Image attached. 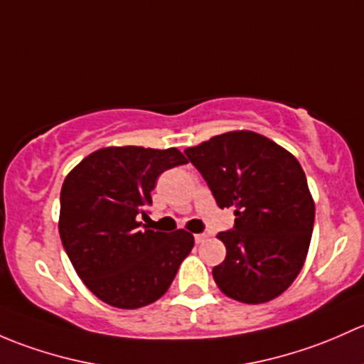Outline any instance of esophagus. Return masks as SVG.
<instances>
[{"label": "esophagus", "mask_w": 364, "mask_h": 364, "mask_svg": "<svg viewBox=\"0 0 364 364\" xmlns=\"http://www.w3.org/2000/svg\"><path fill=\"white\" fill-rule=\"evenodd\" d=\"M194 240H196V243H203V242H207V240H208V235L207 233H198V235H194Z\"/></svg>", "instance_id": "1"}]
</instances>
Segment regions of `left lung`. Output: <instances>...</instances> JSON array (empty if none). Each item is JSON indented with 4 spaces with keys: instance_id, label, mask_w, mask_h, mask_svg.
I'll return each instance as SVG.
<instances>
[{
    "instance_id": "left-lung-1",
    "label": "left lung",
    "mask_w": 364,
    "mask_h": 364,
    "mask_svg": "<svg viewBox=\"0 0 364 364\" xmlns=\"http://www.w3.org/2000/svg\"><path fill=\"white\" fill-rule=\"evenodd\" d=\"M220 208H235V228L217 238L226 259L213 266L219 289L257 305L294 282L309 252L316 205L298 159L254 131H230L186 149Z\"/></svg>"
}]
</instances>
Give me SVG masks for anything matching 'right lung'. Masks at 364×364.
Wrapping results in <instances>:
<instances>
[{
    "label": "right lung",
    "mask_w": 364,
    "mask_h": 364,
    "mask_svg": "<svg viewBox=\"0 0 364 364\" xmlns=\"http://www.w3.org/2000/svg\"><path fill=\"white\" fill-rule=\"evenodd\" d=\"M177 149L105 147L80 161L61 187L59 235L75 272L101 301L151 305L168 291L194 247L186 230L161 233L140 217L163 171L186 164Z\"/></svg>",
    "instance_id": "1"
}]
</instances>
